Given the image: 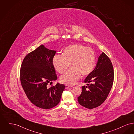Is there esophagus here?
<instances>
[{
    "mask_svg": "<svg viewBox=\"0 0 134 134\" xmlns=\"http://www.w3.org/2000/svg\"><path fill=\"white\" fill-rule=\"evenodd\" d=\"M70 87H72V86H69V85H65V88H68Z\"/></svg>",
    "mask_w": 134,
    "mask_h": 134,
    "instance_id": "esophagus-1",
    "label": "esophagus"
}]
</instances>
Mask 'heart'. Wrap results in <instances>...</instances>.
<instances>
[{"instance_id":"1","label":"heart","mask_w":134,"mask_h":134,"mask_svg":"<svg viewBox=\"0 0 134 134\" xmlns=\"http://www.w3.org/2000/svg\"><path fill=\"white\" fill-rule=\"evenodd\" d=\"M52 63L56 71L63 73L70 64L71 68L60 77L62 83L67 85L75 84L81 75L86 76L93 71L96 64L94 51L81 44H73L66 47L63 54L56 55Z\"/></svg>"}]
</instances>
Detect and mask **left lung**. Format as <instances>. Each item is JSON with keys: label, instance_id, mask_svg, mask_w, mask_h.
Segmentation results:
<instances>
[{"label": "left lung", "instance_id": "1", "mask_svg": "<svg viewBox=\"0 0 134 134\" xmlns=\"http://www.w3.org/2000/svg\"><path fill=\"white\" fill-rule=\"evenodd\" d=\"M114 80V70L109 57L103 52L99 56L94 70L87 75L82 92L78 97L80 105L93 109L101 105L108 97ZM88 83H91L89 84Z\"/></svg>", "mask_w": 134, "mask_h": 134}]
</instances>
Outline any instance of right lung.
<instances>
[{
  "label": "right lung",
  "instance_id": "right-lung-1",
  "mask_svg": "<svg viewBox=\"0 0 134 134\" xmlns=\"http://www.w3.org/2000/svg\"><path fill=\"white\" fill-rule=\"evenodd\" d=\"M56 51L41 45L25 56L20 69V81L28 99L37 107L48 109L60 101L65 86L57 83L48 87L57 79L52 63Z\"/></svg>",
  "mask_w": 134,
  "mask_h": 134
}]
</instances>
